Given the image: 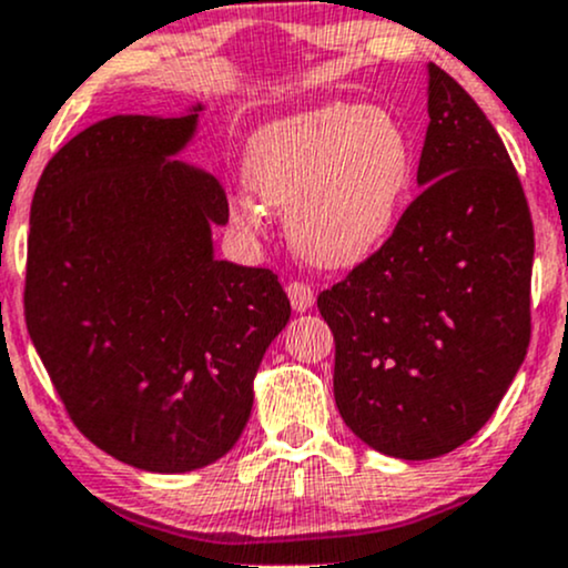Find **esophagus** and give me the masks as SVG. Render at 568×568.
I'll list each match as a JSON object with an SVG mask.
<instances>
[{
	"mask_svg": "<svg viewBox=\"0 0 568 568\" xmlns=\"http://www.w3.org/2000/svg\"><path fill=\"white\" fill-rule=\"evenodd\" d=\"M285 294H288L291 307H294L296 313H307V310H313V304H315V291L310 288V285H304V283H288V288H285Z\"/></svg>",
	"mask_w": 568,
	"mask_h": 568,
	"instance_id": "34e87169",
	"label": "esophagus"
}]
</instances>
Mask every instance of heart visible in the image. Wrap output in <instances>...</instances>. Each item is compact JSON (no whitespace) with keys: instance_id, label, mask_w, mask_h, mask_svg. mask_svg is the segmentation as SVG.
<instances>
[{"instance_id":"obj_1","label":"heart","mask_w":568,"mask_h":568,"mask_svg":"<svg viewBox=\"0 0 568 568\" xmlns=\"http://www.w3.org/2000/svg\"><path fill=\"white\" fill-rule=\"evenodd\" d=\"M415 174L404 123L377 104L328 102L264 123L245 148L255 202L285 210L291 245L317 270H353L394 234ZM240 199L236 221L255 223Z\"/></svg>"}]
</instances>
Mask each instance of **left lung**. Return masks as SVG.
I'll return each instance as SVG.
<instances>
[{
  "label": "left lung",
  "mask_w": 568,
  "mask_h": 568,
  "mask_svg": "<svg viewBox=\"0 0 568 568\" xmlns=\"http://www.w3.org/2000/svg\"><path fill=\"white\" fill-rule=\"evenodd\" d=\"M417 199L379 251L317 296L342 420L383 456L428 460L496 413L531 339L534 226L501 136L428 64Z\"/></svg>",
  "instance_id": "1"
}]
</instances>
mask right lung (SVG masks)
<instances>
[{"label":"right lung","mask_w":568,"mask_h":568,"mask_svg":"<svg viewBox=\"0 0 568 568\" xmlns=\"http://www.w3.org/2000/svg\"><path fill=\"white\" fill-rule=\"evenodd\" d=\"M180 115H112L48 161L29 217L27 326L99 450L155 475L226 456L291 304L277 274L217 261L221 183L178 161Z\"/></svg>","instance_id":"1"}]
</instances>
